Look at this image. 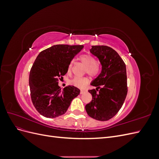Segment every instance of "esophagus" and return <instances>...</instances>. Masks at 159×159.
<instances>
[{"label": "esophagus", "instance_id": "esophagus-1", "mask_svg": "<svg viewBox=\"0 0 159 159\" xmlns=\"http://www.w3.org/2000/svg\"><path fill=\"white\" fill-rule=\"evenodd\" d=\"M85 92H86V90L81 89V91H80V93H81V94H84Z\"/></svg>", "mask_w": 159, "mask_h": 159}]
</instances>
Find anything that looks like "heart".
<instances>
[{"mask_svg":"<svg viewBox=\"0 0 159 159\" xmlns=\"http://www.w3.org/2000/svg\"><path fill=\"white\" fill-rule=\"evenodd\" d=\"M80 60L81 63L85 66V72L88 73L89 75L95 77L99 75L101 71V66L98 62L96 61L95 57L90 54H83L80 56ZM73 63L71 62L68 65L67 72L70 74L72 70ZM89 82V79L87 77H75L70 80V84L77 88H84Z\"/></svg>","mask_w":159,"mask_h":159,"instance_id":"obj_1","label":"heart"}]
</instances>
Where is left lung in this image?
I'll return each instance as SVG.
<instances>
[{
	"label": "left lung",
	"mask_w": 159,
	"mask_h": 159,
	"mask_svg": "<svg viewBox=\"0 0 159 159\" xmlns=\"http://www.w3.org/2000/svg\"><path fill=\"white\" fill-rule=\"evenodd\" d=\"M90 52L99 59L102 70L91 83L96 89L88 91L92 100L85 105V110L91 117L107 121L118 113L126 98V66L118 53L109 46H92Z\"/></svg>",
	"instance_id": "8db88e82"
}]
</instances>
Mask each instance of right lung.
<instances>
[{
    "label": "right lung",
    "mask_w": 159,
    "mask_h": 159,
    "mask_svg": "<svg viewBox=\"0 0 159 159\" xmlns=\"http://www.w3.org/2000/svg\"><path fill=\"white\" fill-rule=\"evenodd\" d=\"M83 45H54L42 51L32 66L29 75L31 99L38 113L47 118L64 115L80 90L68 85L61 90L58 81L67 73L74 56Z\"/></svg>",
    "instance_id": "right-lung-1"
}]
</instances>
